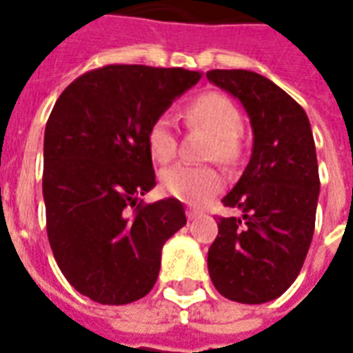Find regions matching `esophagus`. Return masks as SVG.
Returning <instances> with one entry per match:
<instances>
[{
	"label": "esophagus",
	"mask_w": 353,
	"mask_h": 353,
	"mask_svg": "<svg viewBox=\"0 0 353 353\" xmlns=\"http://www.w3.org/2000/svg\"><path fill=\"white\" fill-rule=\"evenodd\" d=\"M201 214H202L201 210H195V208H188V210H185V215H188V219L190 221L196 219Z\"/></svg>",
	"instance_id": "obj_1"
}]
</instances>
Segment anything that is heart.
I'll return each mask as SVG.
<instances>
[{"instance_id":"heart-1","label":"heart","mask_w":353,"mask_h":353,"mask_svg":"<svg viewBox=\"0 0 353 353\" xmlns=\"http://www.w3.org/2000/svg\"><path fill=\"white\" fill-rule=\"evenodd\" d=\"M180 116L188 127H201L212 132L206 157L221 163L237 162L241 154V116L236 103L219 94L206 92L185 103ZM147 149L160 163L171 162L179 149L176 132L168 117H158L147 128ZM225 179L212 165L176 163L162 173V188L168 195L191 206H202L217 191L223 190Z\"/></svg>"}]
</instances>
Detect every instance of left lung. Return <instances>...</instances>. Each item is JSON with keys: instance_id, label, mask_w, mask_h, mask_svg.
Wrapping results in <instances>:
<instances>
[{"instance_id": "left-lung-1", "label": "left lung", "mask_w": 353, "mask_h": 353, "mask_svg": "<svg viewBox=\"0 0 353 353\" xmlns=\"http://www.w3.org/2000/svg\"><path fill=\"white\" fill-rule=\"evenodd\" d=\"M210 83L241 101L254 132L250 162L223 199L243 217H219L208 270L225 299L263 304L296 280L310 250L321 180L304 108L247 70H212Z\"/></svg>"}]
</instances>
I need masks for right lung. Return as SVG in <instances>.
<instances>
[{"label":"right lung","instance_id":"1","mask_svg":"<svg viewBox=\"0 0 353 353\" xmlns=\"http://www.w3.org/2000/svg\"><path fill=\"white\" fill-rule=\"evenodd\" d=\"M199 79L184 68L110 64L54 103L43 136L46 228L65 280L94 302L143 299L163 243L185 225L179 199H138L157 185L147 128Z\"/></svg>","mask_w":353,"mask_h":353}]
</instances>
